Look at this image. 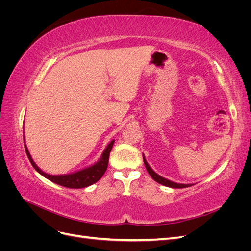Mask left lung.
I'll use <instances>...</instances> for the list:
<instances>
[{"label": "left lung", "mask_w": 251, "mask_h": 251, "mask_svg": "<svg viewBox=\"0 0 251 251\" xmlns=\"http://www.w3.org/2000/svg\"><path fill=\"white\" fill-rule=\"evenodd\" d=\"M143 157V162H144V165H146L147 168V171L149 172L150 176L153 178L156 182H158V183H160L164 186H168V187H173V188H184V187H188V186H192L194 184H181V183H176V182H173L171 180H168L165 179L163 177H161L160 175H158L155 171H153V169L151 168V166L149 165L148 161L146 160V157H144V155H142Z\"/></svg>", "instance_id": "obj_1"}]
</instances>
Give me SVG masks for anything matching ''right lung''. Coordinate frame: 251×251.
I'll list each match as a JSON object with an SVG mask.
<instances>
[{"label":"right lung","mask_w":251,"mask_h":251,"mask_svg":"<svg viewBox=\"0 0 251 251\" xmlns=\"http://www.w3.org/2000/svg\"><path fill=\"white\" fill-rule=\"evenodd\" d=\"M23 132H24V127H23ZM24 137H25V135H24ZM114 141L115 140H112L108 144L107 148L103 150L100 158L98 159V161H96L92 165L87 166V168L81 169L77 172H74L71 174H64V175H50V174L43 172L33 161V159L27 149L25 139H24V144H25L26 154L29 158L30 162H31L35 171L37 173H40L42 176H44L45 178H47L48 180H50L52 182H54V183H56L58 185H62L65 187L83 188V187H87V186L94 184L95 182H97L103 176V174L105 173V171H107V168H108L109 156H110V151L113 148Z\"/></svg>","instance_id":"obj_1"}]
</instances>
